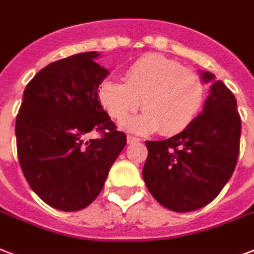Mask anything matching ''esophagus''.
<instances>
[{
  "label": "esophagus",
  "mask_w": 254,
  "mask_h": 254,
  "mask_svg": "<svg viewBox=\"0 0 254 254\" xmlns=\"http://www.w3.org/2000/svg\"><path fill=\"white\" fill-rule=\"evenodd\" d=\"M127 144H134V142L140 141V138H137V137L134 136H127Z\"/></svg>",
  "instance_id": "obj_1"
}]
</instances>
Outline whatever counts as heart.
Wrapping results in <instances>:
<instances>
[{
	"label": "heart",
	"instance_id": "1",
	"mask_svg": "<svg viewBox=\"0 0 254 254\" xmlns=\"http://www.w3.org/2000/svg\"><path fill=\"white\" fill-rule=\"evenodd\" d=\"M124 80H103L97 98L109 117L117 122L125 121L142 102L145 112L124 124L132 132L160 130L164 136H175L186 130L204 106L206 84L202 76L161 55L136 60L125 69Z\"/></svg>",
	"mask_w": 254,
	"mask_h": 254
}]
</instances>
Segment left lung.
I'll list each match as a JSON object with an SVG mask.
<instances>
[{
	"label": "left lung",
	"mask_w": 254,
	"mask_h": 254,
	"mask_svg": "<svg viewBox=\"0 0 254 254\" xmlns=\"http://www.w3.org/2000/svg\"><path fill=\"white\" fill-rule=\"evenodd\" d=\"M211 82L203 113L186 130L161 141H145L142 178L152 196L168 210L187 213L217 198L232 178L240 155L241 117L230 90Z\"/></svg>",
	"instance_id": "1"
}]
</instances>
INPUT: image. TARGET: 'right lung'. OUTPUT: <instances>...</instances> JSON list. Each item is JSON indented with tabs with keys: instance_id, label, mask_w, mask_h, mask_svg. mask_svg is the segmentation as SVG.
Wrapping results in <instances>:
<instances>
[{
	"instance_id": "1",
	"label": "right lung",
	"mask_w": 254,
	"mask_h": 254,
	"mask_svg": "<svg viewBox=\"0 0 254 254\" xmlns=\"http://www.w3.org/2000/svg\"><path fill=\"white\" fill-rule=\"evenodd\" d=\"M82 52L56 60L27 84L16 118L17 156L31 189L51 207L78 211L102 191L127 134L97 98L109 71ZM98 139L84 142L87 133Z\"/></svg>"
}]
</instances>
